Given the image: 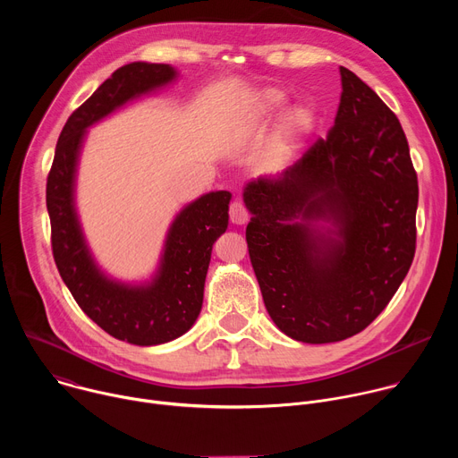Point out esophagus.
Instances as JSON below:
<instances>
[{"mask_svg": "<svg viewBox=\"0 0 458 458\" xmlns=\"http://www.w3.org/2000/svg\"><path fill=\"white\" fill-rule=\"evenodd\" d=\"M230 221H232L233 225H244V223H248V212H246L242 201H239V199L232 201V205H230Z\"/></svg>", "mask_w": 458, "mask_h": 458, "instance_id": "obj_1", "label": "esophagus"}]
</instances>
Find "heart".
Wrapping results in <instances>:
<instances>
[{
  "label": "heart",
  "instance_id": "b5f03b06",
  "mask_svg": "<svg viewBox=\"0 0 458 458\" xmlns=\"http://www.w3.org/2000/svg\"><path fill=\"white\" fill-rule=\"evenodd\" d=\"M284 101V94L277 89H267L259 94V110L260 112H274ZM313 114L308 106H297L288 114V124L297 130H306L311 126Z\"/></svg>",
  "mask_w": 458,
  "mask_h": 458
}]
</instances>
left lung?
<instances>
[{
  "label": "left lung",
  "mask_w": 458,
  "mask_h": 458,
  "mask_svg": "<svg viewBox=\"0 0 458 458\" xmlns=\"http://www.w3.org/2000/svg\"><path fill=\"white\" fill-rule=\"evenodd\" d=\"M335 124L277 177L246 184V242L265 306L288 337L339 343L387 306L415 255L419 182L401 121L341 67ZM301 216L302 224H293ZM335 225L326 234L310 221Z\"/></svg>",
  "instance_id": "8db88e82"
}]
</instances>
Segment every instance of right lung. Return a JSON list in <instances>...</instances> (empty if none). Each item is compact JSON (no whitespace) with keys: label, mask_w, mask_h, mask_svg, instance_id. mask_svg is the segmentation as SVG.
<instances>
[{"label":"right lung","mask_w":458,"mask_h":458,"mask_svg":"<svg viewBox=\"0 0 458 458\" xmlns=\"http://www.w3.org/2000/svg\"><path fill=\"white\" fill-rule=\"evenodd\" d=\"M174 78L175 71L165 63L138 61L117 69L64 123L47 177L50 242L61 279L101 330L138 346L174 341L198 318L212 246L228 226L232 195L210 191L188 205L170 226L154 283L126 286L94 265L74 210V175L87 126Z\"/></svg>","instance_id":"1"}]
</instances>
